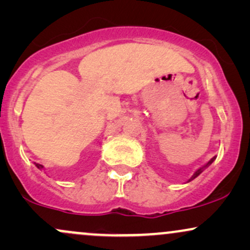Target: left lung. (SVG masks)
<instances>
[{"label":"left lung","mask_w":250,"mask_h":250,"mask_svg":"<svg viewBox=\"0 0 250 250\" xmlns=\"http://www.w3.org/2000/svg\"><path fill=\"white\" fill-rule=\"evenodd\" d=\"M215 159H216V157H215V156H214V157H213V159H211V160H210V161H209V162L207 163V165H205V166H203V167H201V168H199V169H197V170H196V171H195V173L193 174V176H191V177H190V179H189V180H188V182H189V181L194 180V179H195V177H197V176H199V175H200L201 173H202V171H203V170H205V169H206V168H207V167H209V166H210V165H211V163H213V162L215 161Z\"/></svg>","instance_id":"8db88e82"}]
</instances>
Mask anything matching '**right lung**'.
Wrapping results in <instances>:
<instances>
[{"mask_svg":"<svg viewBox=\"0 0 250 250\" xmlns=\"http://www.w3.org/2000/svg\"><path fill=\"white\" fill-rule=\"evenodd\" d=\"M34 165H35L36 167L39 168V169H43V166H42V165H40V163H36V162H34Z\"/></svg>","mask_w":250,"mask_h":250,"instance_id":"right-lung-1","label":"right lung"}]
</instances>
